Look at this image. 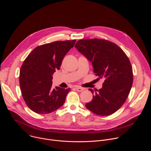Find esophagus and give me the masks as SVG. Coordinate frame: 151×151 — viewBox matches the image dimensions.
<instances>
[{"instance_id":"1","label":"esophagus","mask_w":151,"mask_h":151,"mask_svg":"<svg viewBox=\"0 0 151 151\" xmlns=\"http://www.w3.org/2000/svg\"><path fill=\"white\" fill-rule=\"evenodd\" d=\"M76 90H77L78 91H79V92H81V91H82L83 90H84V88H83L79 87H76Z\"/></svg>"}]
</instances>
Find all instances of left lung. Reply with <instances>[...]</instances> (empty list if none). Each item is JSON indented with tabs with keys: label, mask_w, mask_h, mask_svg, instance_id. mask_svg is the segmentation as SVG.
Returning a JSON list of instances; mask_svg holds the SVG:
<instances>
[{
	"label": "left lung",
	"mask_w": 151,
	"mask_h": 151,
	"mask_svg": "<svg viewBox=\"0 0 151 151\" xmlns=\"http://www.w3.org/2000/svg\"><path fill=\"white\" fill-rule=\"evenodd\" d=\"M75 47L92 63L97 79L104 80L99 90L88 89L93 98L86 103V107L100 116L114 114L123 105L132 87L130 60L117 45L104 39H81Z\"/></svg>",
	"instance_id": "8db88e82"
}]
</instances>
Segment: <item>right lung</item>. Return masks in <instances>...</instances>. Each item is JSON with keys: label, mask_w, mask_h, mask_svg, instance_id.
Instances as JSON below:
<instances>
[{"label": "right lung", "mask_w": 151, "mask_h": 151, "mask_svg": "<svg viewBox=\"0 0 151 151\" xmlns=\"http://www.w3.org/2000/svg\"><path fill=\"white\" fill-rule=\"evenodd\" d=\"M76 40L56 41L35 48L24 61L19 73V86L29 108L39 114L51 113L65 101L70 88L52 89V75L60 70L64 57Z\"/></svg>", "instance_id": "obj_1"}]
</instances>
